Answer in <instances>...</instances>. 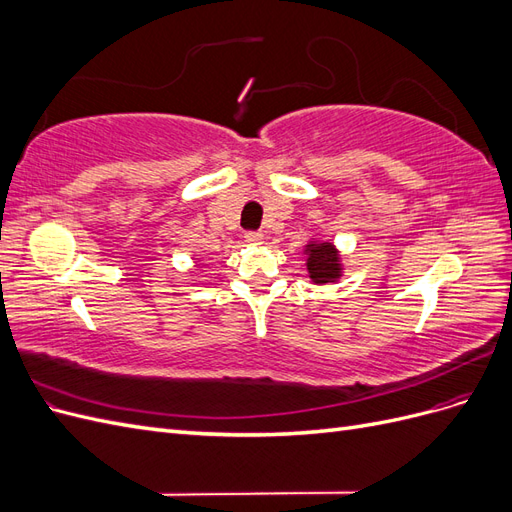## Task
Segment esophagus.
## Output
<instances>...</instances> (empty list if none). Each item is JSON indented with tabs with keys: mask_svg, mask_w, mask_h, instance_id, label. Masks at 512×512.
Instances as JSON below:
<instances>
[{
	"mask_svg": "<svg viewBox=\"0 0 512 512\" xmlns=\"http://www.w3.org/2000/svg\"><path fill=\"white\" fill-rule=\"evenodd\" d=\"M262 232H245V241L250 243V245H260L262 243Z\"/></svg>",
	"mask_w": 512,
	"mask_h": 512,
	"instance_id": "1",
	"label": "esophagus"
}]
</instances>
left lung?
<instances>
[{
	"instance_id": "left-lung-1",
	"label": "left lung",
	"mask_w": 512,
	"mask_h": 512,
	"mask_svg": "<svg viewBox=\"0 0 512 512\" xmlns=\"http://www.w3.org/2000/svg\"><path fill=\"white\" fill-rule=\"evenodd\" d=\"M307 273L314 284L337 282L342 277V260L337 247L329 241H309L305 245Z\"/></svg>"
}]
</instances>
